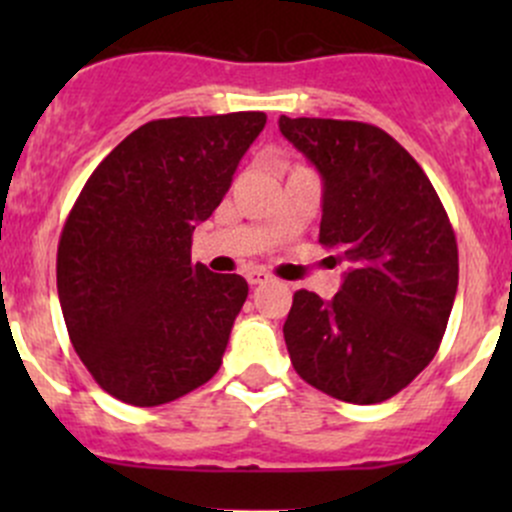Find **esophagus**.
I'll use <instances>...</instances> for the list:
<instances>
[{
	"instance_id": "obj_1",
	"label": "esophagus",
	"mask_w": 512,
	"mask_h": 512,
	"mask_svg": "<svg viewBox=\"0 0 512 512\" xmlns=\"http://www.w3.org/2000/svg\"><path fill=\"white\" fill-rule=\"evenodd\" d=\"M272 277L267 275V272H262V270H252V272H247V282H250V285H265V282H270Z\"/></svg>"
}]
</instances>
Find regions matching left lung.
<instances>
[{"mask_svg":"<svg viewBox=\"0 0 512 512\" xmlns=\"http://www.w3.org/2000/svg\"><path fill=\"white\" fill-rule=\"evenodd\" d=\"M324 180L319 242L347 262L329 302L299 289L285 322L294 371L349 404H381L436 356L458 289V245L421 165L379 126L280 116Z\"/></svg>","mask_w":512,"mask_h":512,"instance_id":"8db88e82","label":"left lung"}]
</instances>
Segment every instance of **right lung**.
Here are the masks:
<instances>
[{
	"instance_id": "1",
	"label": "right lung",
	"mask_w": 512,
	"mask_h": 512,
	"mask_svg": "<svg viewBox=\"0 0 512 512\" xmlns=\"http://www.w3.org/2000/svg\"><path fill=\"white\" fill-rule=\"evenodd\" d=\"M265 123L262 111L158 118L76 198L56 252L61 312L79 359L123 404H168L218 374L247 282L193 265L190 245Z\"/></svg>"
}]
</instances>
